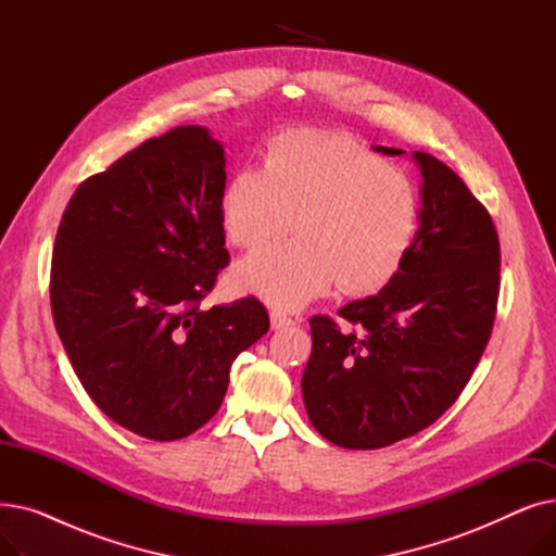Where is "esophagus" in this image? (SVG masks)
I'll return each instance as SVG.
<instances>
[{
    "instance_id": "34e87169",
    "label": "esophagus",
    "mask_w": 556,
    "mask_h": 556,
    "mask_svg": "<svg viewBox=\"0 0 556 556\" xmlns=\"http://www.w3.org/2000/svg\"><path fill=\"white\" fill-rule=\"evenodd\" d=\"M298 325L293 317H288L283 313H270V327L277 331V329H286V327H293Z\"/></svg>"
}]
</instances>
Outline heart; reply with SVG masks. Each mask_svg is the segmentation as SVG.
<instances>
[{
  "label": "heart",
  "mask_w": 556,
  "mask_h": 556,
  "mask_svg": "<svg viewBox=\"0 0 556 556\" xmlns=\"http://www.w3.org/2000/svg\"><path fill=\"white\" fill-rule=\"evenodd\" d=\"M300 237L263 245L231 270L233 290L302 308L338 283L365 295L410 254L421 218L415 185L352 141L317 130L279 137L266 164L231 175L220 220L227 239L256 248L293 225Z\"/></svg>",
  "instance_id": "b5f03b06"
}]
</instances>
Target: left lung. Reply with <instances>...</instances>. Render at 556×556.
<instances>
[{
    "instance_id": "obj_1",
    "label": "left lung",
    "mask_w": 556,
    "mask_h": 556,
    "mask_svg": "<svg viewBox=\"0 0 556 556\" xmlns=\"http://www.w3.org/2000/svg\"><path fill=\"white\" fill-rule=\"evenodd\" d=\"M413 162L421 218L401 270L376 295L342 306V325L311 317L304 405L313 428L342 448H383L440 419L493 327L501 243L491 216L444 162L419 151Z\"/></svg>"
}]
</instances>
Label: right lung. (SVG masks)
I'll list each match as a JSON object with an SVG mask.
<instances>
[{"label":"right lung","instance_id":"obj_1","mask_svg":"<svg viewBox=\"0 0 556 556\" xmlns=\"http://www.w3.org/2000/svg\"><path fill=\"white\" fill-rule=\"evenodd\" d=\"M225 149L180 126L87 178L51 258V313L72 367L101 410L173 442L207 424L231 363L270 329L254 298L200 308L227 266Z\"/></svg>","mask_w":556,"mask_h":556}]
</instances>
